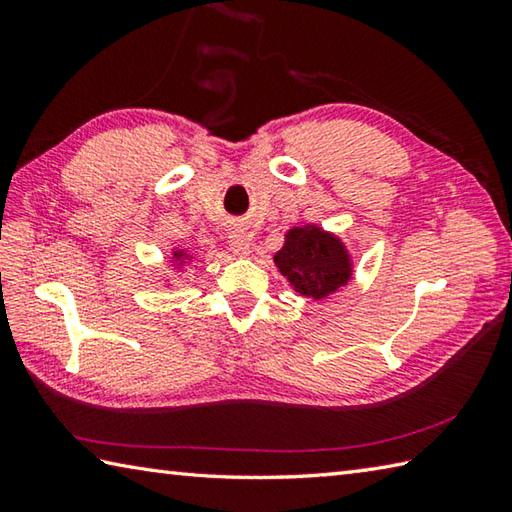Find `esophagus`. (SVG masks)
Listing matches in <instances>:
<instances>
[{
  "mask_svg": "<svg viewBox=\"0 0 512 512\" xmlns=\"http://www.w3.org/2000/svg\"><path fill=\"white\" fill-rule=\"evenodd\" d=\"M228 246H231L233 255L237 257H248L250 255V235L244 231V228H233L228 233Z\"/></svg>",
  "mask_w": 512,
  "mask_h": 512,
  "instance_id": "obj_1",
  "label": "esophagus"
}]
</instances>
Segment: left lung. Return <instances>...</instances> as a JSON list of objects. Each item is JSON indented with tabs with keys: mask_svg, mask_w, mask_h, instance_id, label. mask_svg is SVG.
Instances as JSON below:
<instances>
[{
	"mask_svg": "<svg viewBox=\"0 0 512 512\" xmlns=\"http://www.w3.org/2000/svg\"><path fill=\"white\" fill-rule=\"evenodd\" d=\"M273 262L299 297L323 301L354 277V257L339 235L319 224L292 226Z\"/></svg>",
	"mask_w": 512,
	"mask_h": 512,
	"instance_id": "8db88e82",
	"label": "left lung"
}]
</instances>
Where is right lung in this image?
Returning <instances> with one entry per match:
<instances>
[{
    "mask_svg": "<svg viewBox=\"0 0 512 512\" xmlns=\"http://www.w3.org/2000/svg\"><path fill=\"white\" fill-rule=\"evenodd\" d=\"M195 257H198V255H195L193 250L176 246V248L171 250V255H169L167 259H169V264H171V268H173V273H180V270H182L184 266H189ZM160 281H165L167 288H171V284H173L171 277H167V275H160Z\"/></svg>",
    "mask_w": 512,
    "mask_h": 512,
    "instance_id": "1",
    "label": "right lung"
}]
</instances>
